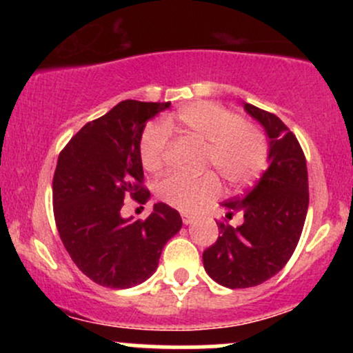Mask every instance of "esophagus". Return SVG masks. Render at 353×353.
Segmentation results:
<instances>
[{"instance_id":"esophagus-1","label":"esophagus","mask_w":353,"mask_h":353,"mask_svg":"<svg viewBox=\"0 0 353 353\" xmlns=\"http://www.w3.org/2000/svg\"><path fill=\"white\" fill-rule=\"evenodd\" d=\"M181 219H182V222H184L185 225H188V224H192V222L196 221V217L190 216V214H188V212H182V214H181Z\"/></svg>"}]
</instances>
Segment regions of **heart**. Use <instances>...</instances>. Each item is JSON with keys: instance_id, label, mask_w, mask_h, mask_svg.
I'll return each mask as SVG.
<instances>
[{"instance_id": "1", "label": "heart", "mask_w": 353, "mask_h": 353, "mask_svg": "<svg viewBox=\"0 0 353 353\" xmlns=\"http://www.w3.org/2000/svg\"><path fill=\"white\" fill-rule=\"evenodd\" d=\"M169 128L204 143V168H212L230 189L252 184L269 163V143L261 129L228 108L202 101L182 108L165 121L145 125L139 139V156L148 171H159L165 163L171 144ZM154 190L165 204L190 212L212 201L221 184L214 172L199 177L171 172L156 182Z\"/></svg>"}]
</instances>
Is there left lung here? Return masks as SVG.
Returning <instances> with one entry per match:
<instances>
[{"mask_svg":"<svg viewBox=\"0 0 353 353\" xmlns=\"http://www.w3.org/2000/svg\"><path fill=\"white\" fill-rule=\"evenodd\" d=\"M269 136V169L242 196L225 201L228 219L242 214L232 228L219 221L221 236L202 254L210 277L229 289H247L269 281L292 257L309 209L307 163L297 137L272 112L244 104Z\"/></svg>","mask_w":353,"mask_h":353,"instance_id":"left-lung-1","label":"left lung"}]
</instances>
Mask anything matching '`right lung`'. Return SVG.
I'll use <instances>...</instances> for the list:
<instances>
[{"instance_id":"add662e5","label":"right lung","mask_w":353,"mask_h":353,"mask_svg":"<svg viewBox=\"0 0 353 353\" xmlns=\"http://www.w3.org/2000/svg\"><path fill=\"white\" fill-rule=\"evenodd\" d=\"M171 103L125 99L83 128L59 152L52 209L72 262L92 282L129 289L159 264L165 242L182 228L176 209L159 202L145 221L121 217L124 199L144 204L139 139L145 123Z\"/></svg>"}]
</instances>
